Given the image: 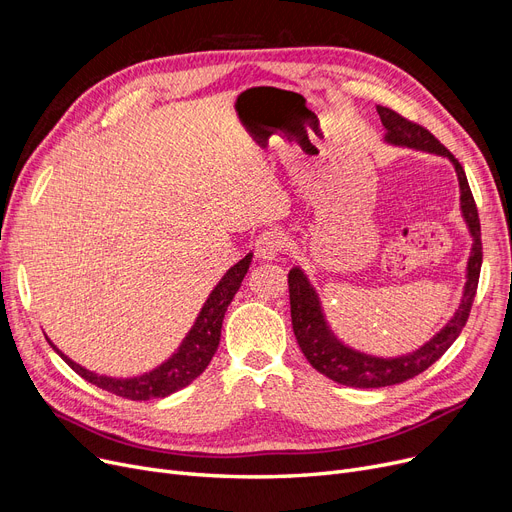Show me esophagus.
<instances>
[{
  "label": "esophagus",
  "mask_w": 512,
  "mask_h": 512,
  "mask_svg": "<svg viewBox=\"0 0 512 512\" xmlns=\"http://www.w3.org/2000/svg\"><path fill=\"white\" fill-rule=\"evenodd\" d=\"M286 247V238L280 230L272 228V230H265L257 236L255 240V253L259 259L263 261H272L276 259Z\"/></svg>",
  "instance_id": "1"
}]
</instances>
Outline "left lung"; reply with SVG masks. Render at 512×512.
Returning a JSON list of instances; mask_svg holds the SVG:
<instances>
[{
	"instance_id": "8db88e82",
	"label": "left lung",
	"mask_w": 512,
	"mask_h": 512,
	"mask_svg": "<svg viewBox=\"0 0 512 512\" xmlns=\"http://www.w3.org/2000/svg\"><path fill=\"white\" fill-rule=\"evenodd\" d=\"M378 114L386 128L384 139L388 143L444 155L452 161L456 176H459L461 211L469 226V232L473 236V249L467 263V282H465L463 299L459 309L454 311L452 319L432 340L425 342L421 348H417L415 353L402 355V357H390V359L371 357L342 344L330 330L326 315L321 311L317 292L309 284L305 272L301 267H292L288 274L290 317H292L294 336H297L303 355L313 365V369L324 373L326 378L344 386H353V388H384V386L402 384L415 378V375L423 373L429 365H434L448 351L450 344L459 338L461 330L465 328L469 319L471 305L477 292V282H479L481 257H483L479 215H477L475 199L471 195L465 170L459 164V159H456L432 132L407 118H402L400 114L390 110V107L378 105Z\"/></svg>"
}]
</instances>
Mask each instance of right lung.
<instances>
[{
	"label": "right lung",
	"mask_w": 512,
	"mask_h": 512,
	"mask_svg": "<svg viewBox=\"0 0 512 512\" xmlns=\"http://www.w3.org/2000/svg\"><path fill=\"white\" fill-rule=\"evenodd\" d=\"M251 259H253V253H249L245 259H240L236 265H232L220 280V284L211 290L209 299L205 301L203 309L199 311V317L195 319V326L186 334V338L178 346V351L166 363H161L149 373L139 375V378L122 380V378H107V375L93 373L85 367H80L72 359H68L56 344H53L47 336L45 338L53 346V351H56L80 375V378H85L87 382H91L101 390H107L128 400H151V398L170 396L180 388L191 384L193 380H197L209 365V361L213 359L215 351H218L226 309L232 303L234 294L238 292L242 278H245V274L249 272Z\"/></svg>",
	"instance_id": "obj_1"
}]
</instances>
